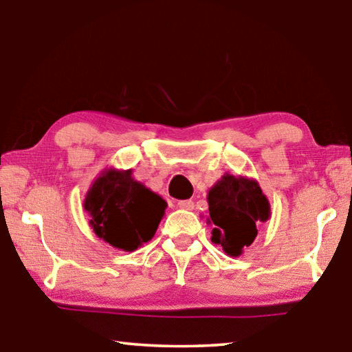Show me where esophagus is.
I'll return each instance as SVG.
<instances>
[{"instance_id": "1", "label": "esophagus", "mask_w": 352, "mask_h": 352, "mask_svg": "<svg viewBox=\"0 0 352 352\" xmlns=\"http://www.w3.org/2000/svg\"><path fill=\"white\" fill-rule=\"evenodd\" d=\"M177 205H178V208H182V210H186V211L194 210V201L192 200H180Z\"/></svg>"}]
</instances>
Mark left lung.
<instances>
[{"mask_svg":"<svg viewBox=\"0 0 352 352\" xmlns=\"http://www.w3.org/2000/svg\"><path fill=\"white\" fill-rule=\"evenodd\" d=\"M211 241L223 252L237 258L250 247L258 230L256 225L270 219V204L253 178L225 174L208 190Z\"/></svg>","mask_w":352,"mask_h":352,"instance_id":"obj_1","label":"left lung"}]
</instances>
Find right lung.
<instances>
[{"label": "right lung", "instance_id": "obj_1", "mask_svg": "<svg viewBox=\"0 0 352 352\" xmlns=\"http://www.w3.org/2000/svg\"><path fill=\"white\" fill-rule=\"evenodd\" d=\"M168 204L136 182L132 169H104L83 200L99 239L122 252H135L155 236Z\"/></svg>", "mask_w": 352, "mask_h": 352}]
</instances>
